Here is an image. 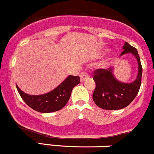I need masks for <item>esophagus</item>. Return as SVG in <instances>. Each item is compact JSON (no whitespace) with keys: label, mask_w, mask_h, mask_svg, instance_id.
<instances>
[{"label":"esophagus","mask_w":154,"mask_h":154,"mask_svg":"<svg viewBox=\"0 0 154 154\" xmlns=\"http://www.w3.org/2000/svg\"><path fill=\"white\" fill-rule=\"evenodd\" d=\"M88 74L87 72H82V73L80 74V79H81V82H83L85 81V79H87L88 78Z\"/></svg>","instance_id":"1"}]
</instances>
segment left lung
Instances as JSON below:
<instances>
[{"instance_id":"8db88e82","label":"left lung","mask_w":154,"mask_h":154,"mask_svg":"<svg viewBox=\"0 0 154 154\" xmlns=\"http://www.w3.org/2000/svg\"><path fill=\"white\" fill-rule=\"evenodd\" d=\"M120 56L132 54L138 63V74L132 83H123L116 80L112 74V69H98L93 73L95 88L93 99L98 106L106 110H118L125 108L135 99L141 85L143 68L137 49L128 43L123 46Z\"/></svg>"}]
</instances>
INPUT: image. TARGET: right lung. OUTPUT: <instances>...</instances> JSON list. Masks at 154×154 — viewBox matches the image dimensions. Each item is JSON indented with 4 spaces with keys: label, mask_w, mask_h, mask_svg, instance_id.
<instances>
[{
    "label": "right lung",
    "mask_w": 154,
    "mask_h": 154,
    "mask_svg": "<svg viewBox=\"0 0 154 154\" xmlns=\"http://www.w3.org/2000/svg\"><path fill=\"white\" fill-rule=\"evenodd\" d=\"M79 82V77L70 75L54 91L40 95H28L21 91L17 84L16 86L20 96L29 107L38 112L50 113L59 111L65 106L72 89Z\"/></svg>",
    "instance_id": "1"
}]
</instances>
